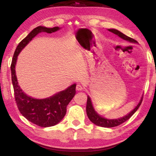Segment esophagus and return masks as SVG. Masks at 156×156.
I'll list each match as a JSON object with an SVG mask.
<instances>
[{"instance_id":"34e87169","label":"esophagus","mask_w":156,"mask_h":156,"mask_svg":"<svg viewBox=\"0 0 156 156\" xmlns=\"http://www.w3.org/2000/svg\"><path fill=\"white\" fill-rule=\"evenodd\" d=\"M83 89V87H82L81 85H80V84H78V85L76 86V90L78 91H82Z\"/></svg>"}]
</instances>
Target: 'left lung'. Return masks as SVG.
Listing matches in <instances>:
<instances>
[{
    "mask_svg": "<svg viewBox=\"0 0 156 156\" xmlns=\"http://www.w3.org/2000/svg\"><path fill=\"white\" fill-rule=\"evenodd\" d=\"M108 31L112 32L114 34L117 35L118 37H120L121 39H124L125 41H128V42H130V43H137V42L135 39L130 38V37H128V36L125 35L124 34H122L121 31H118L117 29H114V28H109V29H108ZM142 98L143 95L141 96V100L139 101V103H138L136 106L131 112L128 113V114H126L125 116H124V117L117 118V119H107V118L102 117L101 115H100V114L94 110V106H93L92 105V102L91 101L90 97L87 96V116H88L89 120L94 123V125H98V126L103 127V128H113V127H116L121 125L122 123L125 122V121H127L128 119H130L134 113L136 112L137 109L139 108V107L140 106L141 102H142Z\"/></svg>",
    "mask_w": 156,
    "mask_h": 156,
    "instance_id": "obj_1",
    "label": "left lung"
}]
</instances>
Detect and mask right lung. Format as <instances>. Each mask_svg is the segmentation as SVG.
Masks as SVG:
<instances>
[{
  "mask_svg": "<svg viewBox=\"0 0 156 156\" xmlns=\"http://www.w3.org/2000/svg\"><path fill=\"white\" fill-rule=\"evenodd\" d=\"M60 29L59 27L46 28L40 26L32 30L17 45L11 64L12 81L15 101L20 112L28 121L42 128L53 126L62 120L67 112V105L76 94V84H73L49 98L44 99L34 98L26 94L20 87L16 76L15 66L20 53L34 37L42 32L51 34Z\"/></svg>",
  "mask_w": 156,
  "mask_h": 156,
  "instance_id": "right-lung-1",
  "label": "right lung"
}]
</instances>
